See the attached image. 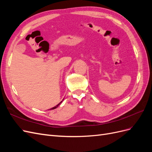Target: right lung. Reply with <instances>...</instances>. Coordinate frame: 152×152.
<instances>
[{"mask_svg": "<svg viewBox=\"0 0 152 152\" xmlns=\"http://www.w3.org/2000/svg\"><path fill=\"white\" fill-rule=\"evenodd\" d=\"M63 100L61 101V102L60 103H59V104H57L56 106H55V107H54L53 108H50V109H49V110H54V109H55V108H58V106H59V104H61V103L63 102Z\"/></svg>", "mask_w": 152, "mask_h": 152, "instance_id": "1", "label": "right lung"}]
</instances>
